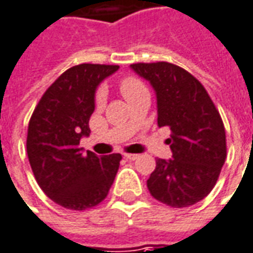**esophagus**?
I'll use <instances>...</instances> for the list:
<instances>
[{
    "label": "esophagus",
    "mask_w": 253,
    "mask_h": 253,
    "mask_svg": "<svg viewBox=\"0 0 253 253\" xmlns=\"http://www.w3.org/2000/svg\"><path fill=\"white\" fill-rule=\"evenodd\" d=\"M125 158L128 159V161H135L138 158V155L137 154H125Z\"/></svg>",
    "instance_id": "esophagus-1"
}]
</instances>
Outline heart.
<instances>
[{"label":"heart","instance_id":"heart-1","mask_svg":"<svg viewBox=\"0 0 253 253\" xmlns=\"http://www.w3.org/2000/svg\"><path fill=\"white\" fill-rule=\"evenodd\" d=\"M119 88H120V92L123 94V97L126 98L127 101H131L133 98L138 97V95L144 94V92H148V91H147V87H145V84L142 83V80L138 79L137 76H133V75H128V76L123 77V79L120 80ZM95 101H97L98 106L104 105L105 102L104 91L102 90L98 91Z\"/></svg>","mask_w":253,"mask_h":253}]
</instances>
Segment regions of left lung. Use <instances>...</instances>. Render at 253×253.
I'll list each match as a JSON object with an SVG mask.
<instances>
[{
	"label": "left lung",
	"instance_id": "obj_1",
	"mask_svg": "<svg viewBox=\"0 0 253 253\" xmlns=\"http://www.w3.org/2000/svg\"><path fill=\"white\" fill-rule=\"evenodd\" d=\"M152 84L158 99V126L168 127L173 159H156L147 187L171 208H187L212 191L227 156L226 130L205 87L190 72L170 62L133 63Z\"/></svg>",
	"mask_w": 253,
	"mask_h": 253
}]
</instances>
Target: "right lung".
<instances>
[{
  "mask_svg": "<svg viewBox=\"0 0 253 253\" xmlns=\"http://www.w3.org/2000/svg\"><path fill=\"white\" fill-rule=\"evenodd\" d=\"M118 65L82 63L63 72L34 108L26 148L37 184L58 205L85 211L108 195L122 161L120 154H83L80 138L90 134L97 85Z\"/></svg>",
  "mask_w": 253,
  "mask_h": 253,
  "instance_id": "right-lung-1",
  "label": "right lung"
}]
</instances>
